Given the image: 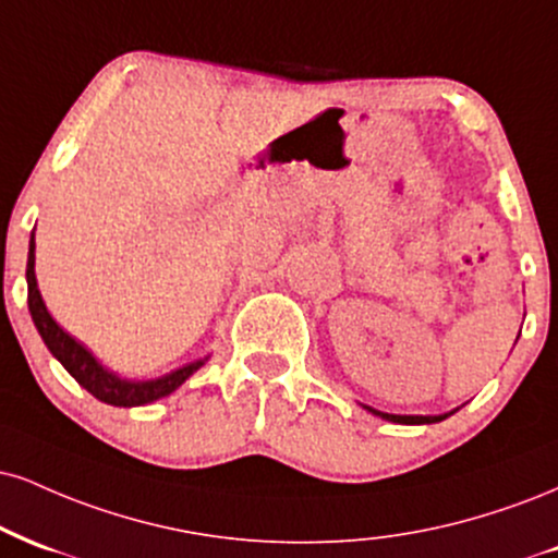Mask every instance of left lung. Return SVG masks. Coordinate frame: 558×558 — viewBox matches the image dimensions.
Returning a JSON list of instances; mask_svg holds the SVG:
<instances>
[{"label":"left lung","mask_w":558,"mask_h":558,"mask_svg":"<svg viewBox=\"0 0 558 558\" xmlns=\"http://www.w3.org/2000/svg\"><path fill=\"white\" fill-rule=\"evenodd\" d=\"M366 411H372L374 415H381V418L392 421V424H436V421H445L447 415H452V413H445V415H392V413L374 411V408H368V405H366Z\"/></svg>","instance_id":"left-lung-1"}]
</instances>
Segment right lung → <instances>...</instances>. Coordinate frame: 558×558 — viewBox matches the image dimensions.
<instances>
[{
  "instance_id": "1",
  "label": "right lung",
  "mask_w": 558,
  "mask_h": 558,
  "mask_svg": "<svg viewBox=\"0 0 558 558\" xmlns=\"http://www.w3.org/2000/svg\"><path fill=\"white\" fill-rule=\"evenodd\" d=\"M33 250H36V241L31 236L28 267H25V278H28L31 317L36 322V330L44 338L46 348L53 353V359H57L59 364H62L66 372L77 379V385L85 387L93 398H98L100 402H109V405H117V408L147 405V402L171 395L173 389L184 385V381L205 364V361H194V364H186L177 368V372L166 374V377L150 379V381H126V379H119L117 374L106 372V368L100 366L98 361L93 359V355L87 353L75 338H72V335H66L62 327L51 319V314L46 312L41 291H38V283H36V270H33V265H36V254H33Z\"/></svg>"
}]
</instances>
